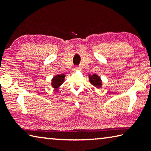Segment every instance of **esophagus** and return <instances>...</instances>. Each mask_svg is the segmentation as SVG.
<instances>
[{
	"mask_svg": "<svg viewBox=\"0 0 151 151\" xmlns=\"http://www.w3.org/2000/svg\"><path fill=\"white\" fill-rule=\"evenodd\" d=\"M79 69V68L78 67V66H75V68H73V71H76V70H78Z\"/></svg>",
	"mask_w": 151,
	"mask_h": 151,
	"instance_id": "obj_1",
	"label": "esophagus"
}]
</instances>
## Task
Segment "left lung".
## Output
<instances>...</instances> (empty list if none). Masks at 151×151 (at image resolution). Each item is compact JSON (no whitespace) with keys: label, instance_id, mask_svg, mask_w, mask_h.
Here are the masks:
<instances>
[{"label":"left lung","instance_id":"1","mask_svg":"<svg viewBox=\"0 0 151 151\" xmlns=\"http://www.w3.org/2000/svg\"><path fill=\"white\" fill-rule=\"evenodd\" d=\"M89 81L92 85H93L94 87L97 88H100L102 86V80L101 79V77L94 74L93 75H88Z\"/></svg>","mask_w":151,"mask_h":151}]
</instances>
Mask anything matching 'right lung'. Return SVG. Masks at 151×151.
<instances>
[{"instance_id":"add662e5","label":"right lung","mask_w":151,"mask_h":151,"mask_svg":"<svg viewBox=\"0 0 151 151\" xmlns=\"http://www.w3.org/2000/svg\"><path fill=\"white\" fill-rule=\"evenodd\" d=\"M65 75L62 74V75H57L55 76L52 78V81H51V86H52V88H55V90H57L58 88L60 87V86L62 85L65 81Z\"/></svg>"}]
</instances>
